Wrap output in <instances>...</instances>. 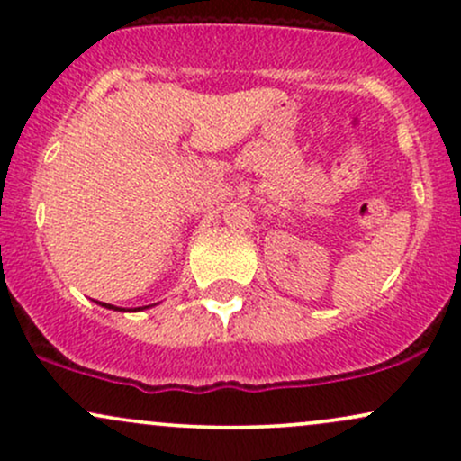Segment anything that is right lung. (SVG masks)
<instances>
[{"label": "right lung", "instance_id": "right-lung-1", "mask_svg": "<svg viewBox=\"0 0 461 461\" xmlns=\"http://www.w3.org/2000/svg\"><path fill=\"white\" fill-rule=\"evenodd\" d=\"M99 305L105 310H116V312H139V310H147V308H153V305H142V308H134V310H125V308H116V305H110V303H102V301H97Z\"/></svg>", "mask_w": 461, "mask_h": 461}]
</instances>
